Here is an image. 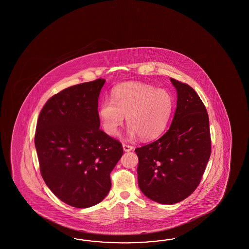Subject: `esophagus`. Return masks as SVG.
Returning a JSON list of instances; mask_svg holds the SVG:
<instances>
[{
    "mask_svg": "<svg viewBox=\"0 0 249 249\" xmlns=\"http://www.w3.org/2000/svg\"><path fill=\"white\" fill-rule=\"evenodd\" d=\"M123 148H124V151L125 152H129V151H132L133 149V147L131 145H127V144H123Z\"/></svg>",
    "mask_w": 249,
    "mask_h": 249,
    "instance_id": "1",
    "label": "esophagus"
}]
</instances>
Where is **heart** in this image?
I'll list each match as a JSON object with an SVG mask.
<instances>
[{"instance_id":"1","label":"heart","mask_w":249,"mask_h":249,"mask_svg":"<svg viewBox=\"0 0 249 249\" xmlns=\"http://www.w3.org/2000/svg\"><path fill=\"white\" fill-rule=\"evenodd\" d=\"M172 110L169 91L142 83H124L113 89L112 100L101 101L98 113L108 135L117 136L126 117L128 137L151 141L165 130Z\"/></svg>"}]
</instances>
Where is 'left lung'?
Listing matches in <instances>:
<instances>
[{
    "label": "left lung",
    "instance_id": "1",
    "mask_svg": "<svg viewBox=\"0 0 249 249\" xmlns=\"http://www.w3.org/2000/svg\"><path fill=\"white\" fill-rule=\"evenodd\" d=\"M170 80L177 104L169 129L156 142L135 149L141 191L165 205L182 201L196 190L211 155L206 107L190 85Z\"/></svg>",
    "mask_w": 249,
    "mask_h": 249
}]
</instances>
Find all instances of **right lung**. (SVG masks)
<instances>
[{
  "instance_id": "1",
  "label": "right lung",
  "mask_w": 249,
  "mask_h": 249,
  "mask_svg": "<svg viewBox=\"0 0 249 249\" xmlns=\"http://www.w3.org/2000/svg\"><path fill=\"white\" fill-rule=\"evenodd\" d=\"M106 80L74 85L53 96L38 117L35 144L42 179L71 207L102 201L122 144L100 130L98 100Z\"/></svg>"
}]
</instances>
